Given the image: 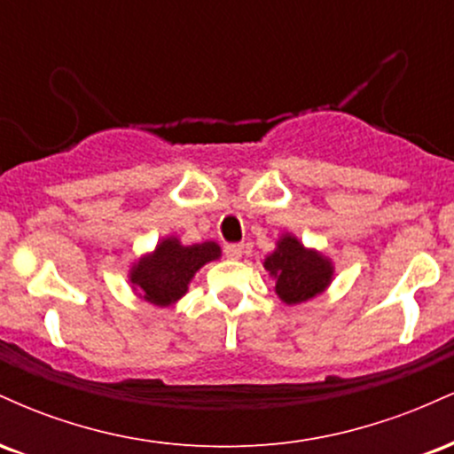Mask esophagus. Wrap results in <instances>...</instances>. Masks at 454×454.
I'll return each mask as SVG.
<instances>
[{"instance_id": "esophagus-1", "label": "esophagus", "mask_w": 454, "mask_h": 454, "mask_svg": "<svg viewBox=\"0 0 454 454\" xmlns=\"http://www.w3.org/2000/svg\"><path fill=\"white\" fill-rule=\"evenodd\" d=\"M223 256L231 260H239L243 256V245L241 243H226L223 245Z\"/></svg>"}]
</instances>
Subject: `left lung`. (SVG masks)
<instances>
[{"instance_id": "1", "label": "left lung", "mask_w": 454, "mask_h": 454, "mask_svg": "<svg viewBox=\"0 0 454 454\" xmlns=\"http://www.w3.org/2000/svg\"><path fill=\"white\" fill-rule=\"evenodd\" d=\"M264 267L275 279V293L284 303H303L320 294L331 281L333 269L326 258L317 256L293 237H284L270 256L264 260Z\"/></svg>"}]
</instances>
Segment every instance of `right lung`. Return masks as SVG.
I'll list each match as a JSON object with an SVG mask.
<instances>
[{"label":"right lung","mask_w":454,"mask_h":454,"mask_svg":"<svg viewBox=\"0 0 454 454\" xmlns=\"http://www.w3.org/2000/svg\"><path fill=\"white\" fill-rule=\"evenodd\" d=\"M217 256H220V247L215 243L184 247L175 239H166L149 258L140 260L129 279L140 290L145 301L166 307L181 299L196 270Z\"/></svg>","instance_id":"obj_1"}]
</instances>
